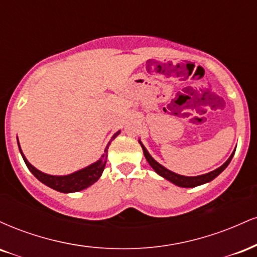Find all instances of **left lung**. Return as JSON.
Wrapping results in <instances>:
<instances>
[{
	"mask_svg": "<svg viewBox=\"0 0 257 257\" xmlns=\"http://www.w3.org/2000/svg\"><path fill=\"white\" fill-rule=\"evenodd\" d=\"M139 143H140L141 147H143V151H144V155H145L146 161L149 162L150 166L153 168V170H155L158 175H161L162 178L169 180L170 182H173L174 185L179 186V187H187V188L188 187H196V186L206 184V182L214 180L217 175H220V174L226 169L227 166L229 164V162L232 161L233 155H234V152H235V151H233V153L229 156V158L227 159L225 163H223L220 168H217V169L213 170V172H210L208 174H203V175H198V176H184V175H179V174H176L174 172H170L169 169H167V168H164L162 164H159L158 162H156L155 159L152 158V156L150 155L149 151L145 149V146L141 144L140 140H139Z\"/></svg>",
	"mask_w": 257,
	"mask_h": 257,
	"instance_id": "left-lung-1",
	"label": "left lung"
}]
</instances>
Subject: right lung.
Masks as SVG:
<instances>
[{
	"label": "right lung",
	"mask_w": 257,
	"mask_h": 257,
	"mask_svg": "<svg viewBox=\"0 0 257 257\" xmlns=\"http://www.w3.org/2000/svg\"><path fill=\"white\" fill-rule=\"evenodd\" d=\"M119 131L111 138V141L113 140L117 135L119 134ZM107 144L105 149V153L101 156V158L99 161H96L95 163L90 164V166L83 168V169L78 170V172H75L72 174H69V175L64 176H55V175H48V174L40 172V170L36 169L32 164L29 163V161L23 153L22 149H20L19 141H18V146H19V151L22 153L23 159H24L26 167L29 168V170L34 174L36 178L40 180L41 182L44 185H47L48 187L53 188V190L59 191V192L63 193H72V192H78V191L84 190V188L89 187L99 180L100 176H101L102 172H104L105 166H106V159H107V149L108 145L111 144Z\"/></svg>",
	"instance_id": "1"
}]
</instances>
